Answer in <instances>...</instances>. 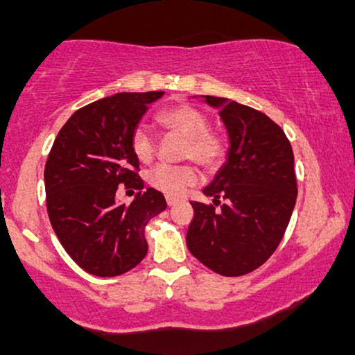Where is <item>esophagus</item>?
Masks as SVG:
<instances>
[{
  "instance_id": "esophagus-1",
  "label": "esophagus",
  "mask_w": 355,
  "mask_h": 355,
  "mask_svg": "<svg viewBox=\"0 0 355 355\" xmlns=\"http://www.w3.org/2000/svg\"><path fill=\"white\" fill-rule=\"evenodd\" d=\"M182 200L180 198H175V197H166V203H168V207H173L177 205V203H180Z\"/></svg>"
}]
</instances>
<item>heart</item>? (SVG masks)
<instances>
[{"label":"heart","instance_id":"heart-1","mask_svg":"<svg viewBox=\"0 0 355 355\" xmlns=\"http://www.w3.org/2000/svg\"><path fill=\"white\" fill-rule=\"evenodd\" d=\"M157 121L168 133L182 138V158L193 160L203 168H214L223 157V141L209 130V118L200 110L178 103L162 110ZM132 152L141 164H150L155 158L157 145L153 137L144 126H138L130 138ZM153 189L168 197H180L189 187L197 182V172L190 165H160L148 175Z\"/></svg>","mask_w":355,"mask_h":355}]
</instances>
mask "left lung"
Returning <instances> with one entry per match:
<instances>
[{
    "label": "left lung",
    "mask_w": 355,
    "mask_h": 355,
    "mask_svg": "<svg viewBox=\"0 0 355 355\" xmlns=\"http://www.w3.org/2000/svg\"><path fill=\"white\" fill-rule=\"evenodd\" d=\"M200 98L218 110L229 152L203 189L214 205L191 202L195 217L187 247L210 270L239 277L262 266L284 237L297 200L294 152L284 130L266 113L229 98Z\"/></svg>",
    "instance_id": "1"
}]
</instances>
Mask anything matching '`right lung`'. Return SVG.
I'll use <instances>...</instances> for the list:
<instances>
[{
  "instance_id": "add662e5",
  "label": "right lung",
  "mask_w": 355,
  "mask_h": 355,
  "mask_svg": "<svg viewBox=\"0 0 355 355\" xmlns=\"http://www.w3.org/2000/svg\"><path fill=\"white\" fill-rule=\"evenodd\" d=\"M164 92L116 93L76 110L56 137L44 165L48 217L67 254L88 274L116 277L148 252L145 225L166 209L145 190L130 138ZM120 182L139 190L130 206L116 200Z\"/></svg>"
}]
</instances>
